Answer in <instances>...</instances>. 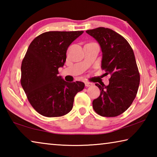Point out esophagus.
Masks as SVG:
<instances>
[{"label":"esophagus","mask_w":157,"mask_h":157,"mask_svg":"<svg viewBox=\"0 0 157 157\" xmlns=\"http://www.w3.org/2000/svg\"><path fill=\"white\" fill-rule=\"evenodd\" d=\"M93 84L91 83V82H85V86H86V87H89V86H92Z\"/></svg>","instance_id":"1"}]
</instances>
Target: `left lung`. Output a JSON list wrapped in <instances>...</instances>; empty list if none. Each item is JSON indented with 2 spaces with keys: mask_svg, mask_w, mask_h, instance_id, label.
<instances>
[{
  "mask_svg": "<svg viewBox=\"0 0 157 157\" xmlns=\"http://www.w3.org/2000/svg\"><path fill=\"white\" fill-rule=\"evenodd\" d=\"M100 45L102 68L105 75H110L109 84H95L100 95L93 101V108L104 117H116L124 112L136 96L140 74L134 51L121 34L103 27L86 30Z\"/></svg>",
  "mask_w": 157,
  "mask_h": 157,
  "instance_id": "left-lung-1",
  "label": "left lung"
}]
</instances>
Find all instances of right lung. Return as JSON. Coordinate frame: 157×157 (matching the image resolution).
I'll return each mask as SVG.
<instances>
[{"instance_id":"add662e5","label":"right lung","mask_w":157,"mask_h":157,"mask_svg":"<svg viewBox=\"0 0 157 157\" xmlns=\"http://www.w3.org/2000/svg\"><path fill=\"white\" fill-rule=\"evenodd\" d=\"M84 31H50L31 42L21 63V84L34 109L46 117L70 112L74 98L84 83L67 82L58 76L66 59L68 46Z\"/></svg>"}]
</instances>
